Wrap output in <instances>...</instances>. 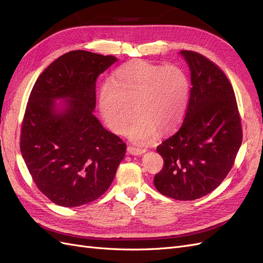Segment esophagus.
<instances>
[{"instance_id":"1","label":"esophagus","mask_w":263,"mask_h":263,"mask_svg":"<svg viewBox=\"0 0 263 263\" xmlns=\"http://www.w3.org/2000/svg\"><path fill=\"white\" fill-rule=\"evenodd\" d=\"M127 151H128L129 155L139 156V155H141V154L146 153V149H144V148H138V147H134V146H128V147H127Z\"/></svg>"}]
</instances>
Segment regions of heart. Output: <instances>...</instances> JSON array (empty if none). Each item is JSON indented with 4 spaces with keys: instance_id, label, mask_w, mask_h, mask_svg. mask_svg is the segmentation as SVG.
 Masks as SVG:
<instances>
[{
    "instance_id": "heart-1",
    "label": "heart",
    "mask_w": 263,
    "mask_h": 263,
    "mask_svg": "<svg viewBox=\"0 0 263 263\" xmlns=\"http://www.w3.org/2000/svg\"><path fill=\"white\" fill-rule=\"evenodd\" d=\"M189 99L190 79L181 67L135 59L118 67L112 81L102 85L99 109L106 126L116 134L125 129L135 109L137 116L125 133L133 141L147 144L159 132L177 128L184 118Z\"/></svg>"
}]
</instances>
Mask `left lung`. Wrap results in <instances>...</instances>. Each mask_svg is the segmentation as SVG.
<instances>
[{
    "instance_id": "8db88e82",
    "label": "left lung",
    "mask_w": 263,
    "mask_h": 263,
    "mask_svg": "<svg viewBox=\"0 0 263 263\" xmlns=\"http://www.w3.org/2000/svg\"><path fill=\"white\" fill-rule=\"evenodd\" d=\"M191 71L190 100L180 129L157 147L161 194L193 201L211 193L233 168L242 141L235 92L222 70L203 54L181 50Z\"/></svg>"
}]
</instances>
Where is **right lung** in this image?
<instances>
[{"label":"right lung","mask_w":263,"mask_h":263,"mask_svg":"<svg viewBox=\"0 0 263 263\" xmlns=\"http://www.w3.org/2000/svg\"><path fill=\"white\" fill-rule=\"evenodd\" d=\"M117 61L85 50L62 54L38 77L21 129V153L37 187L54 204L76 208L112 184L126 145L93 110L97 78ZM66 103L60 110L55 99Z\"/></svg>","instance_id":"obj_1"}]
</instances>
